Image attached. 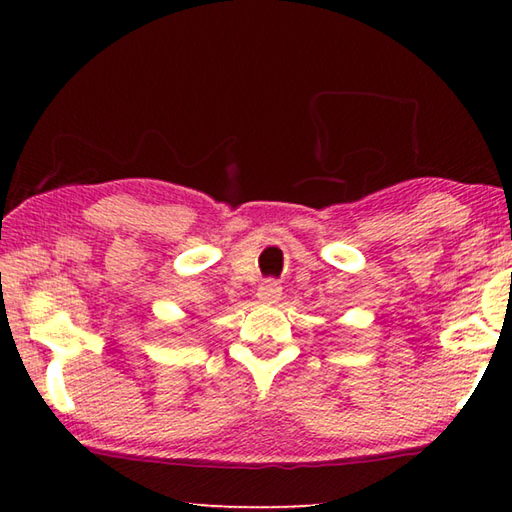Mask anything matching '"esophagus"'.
I'll return each instance as SVG.
<instances>
[{
  "instance_id": "34e87169",
  "label": "esophagus",
  "mask_w": 512,
  "mask_h": 512,
  "mask_svg": "<svg viewBox=\"0 0 512 512\" xmlns=\"http://www.w3.org/2000/svg\"><path fill=\"white\" fill-rule=\"evenodd\" d=\"M282 296V287L275 280H264L257 289V298L262 302H277Z\"/></svg>"
}]
</instances>
